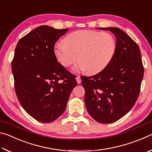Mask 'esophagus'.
Wrapping results in <instances>:
<instances>
[{"instance_id": "34e87169", "label": "esophagus", "mask_w": 152, "mask_h": 152, "mask_svg": "<svg viewBox=\"0 0 152 152\" xmlns=\"http://www.w3.org/2000/svg\"><path fill=\"white\" fill-rule=\"evenodd\" d=\"M76 79L77 82H78V84L80 83V82H81V78H80V76H77Z\"/></svg>"}]
</instances>
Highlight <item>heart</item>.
<instances>
[{
  "label": "heart",
  "instance_id": "1",
  "mask_svg": "<svg viewBox=\"0 0 152 152\" xmlns=\"http://www.w3.org/2000/svg\"><path fill=\"white\" fill-rule=\"evenodd\" d=\"M54 47V54L61 65L73 68L75 72L86 71L90 74L101 72L109 66L117 48L114 35L107 32L78 30L69 33Z\"/></svg>",
  "mask_w": 152,
  "mask_h": 152
}]
</instances>
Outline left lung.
<instances>
[{
	"instance_id": "obj_1",
	"label": "left lung",
	"mask_w": 152,
	"mask_h": 152,
	"mask_svg": "<svg viewBox=\"0 0 152 152\" xmlns=\"http://www.w3.org/2000/svg\"><path fill=\"white\" fill-rule=\"evenodd\" d=\"M109 30L117 38L114 58L104 70L92 76H81L89 115L97 122L117 121L134 106L140 92L144 69L138 45L117 27Z\"/></svg>"
}]
</instances>
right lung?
I'll return each mask as SVG.
<instances>
[{
  "mask_svg": "<svg viewBox=\"0 0 152 152\" xmlns=\"http://www.w3.org/2000/svg\"><path fill=\"white\" fill-rule=\"evenodd\" d=\"M69 29L42 25L17 43L11 68L17 99L28 114L52 122L65 110L76 77L58 62L54 45Z\"/></svg>",
  "mask_w": 152,
  "mask_h": 152,
  "instance_id": "right-lung-1",
  "label": "right lung"
}]
</instances>
